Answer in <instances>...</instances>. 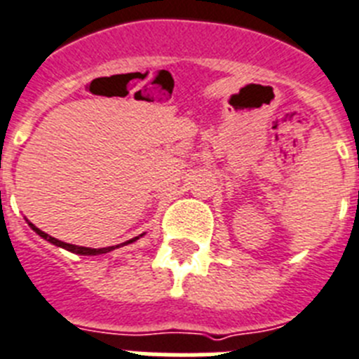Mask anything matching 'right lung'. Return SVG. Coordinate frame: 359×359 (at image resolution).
Here are the masks:
<instances>
[{
	"mask_svg": "<svg viewBox=\"0 0 359 359\" xmlns=\"http://www.w3.org/2000/svg\"><path fill=\"white\" fill-rule=\"evenodd\" d=\"M30 227H32V229H34V231L37 233V235H39V236H43V238H45V240H48V242H52V244H54V245H59V248H65V249H68V251H72V253H76V255H102V253H108V251H111V249H115L114 245H111V248H101V249H92V248H79V245H72V244H67V242H61V240L54 238V236L46 235L45 231H41V229H39V227H36V226H34V224H30ZM135 240H137V236H135V238H132V240H128L126 244H130V242H135Z\"/></svg>",
	"mask_w": 359,
	"mask_h": 359,
	"instance_id": "1",
	"label": "right lung"
}]
</instances>
